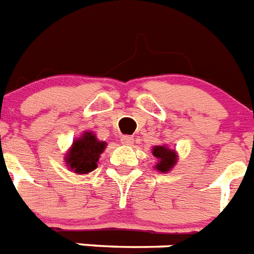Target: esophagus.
<instances>
[{
  "mask_svg": "<svg viewBox=\"0 0 254 254\" xmlns=\"http://www.w3.org/2000/svg\"><path fill=\"white\" fill-rule=\"evenodd\" d=\"M121 141L123 145H132L133 144V137L132 136H122Z\"/></svg>",
  "mask_w": 254,
  "mask_h": 254,
  "instance_id": "obj_1",
  "label": "esophagus"
}]
</instances>
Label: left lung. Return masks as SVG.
Here are the masks:
<instances>
[{"label": "left lung", "mask_w": 254, "mask_h": 254, "mask_svg": "<svg viewBox=\"0 0 254 254\" xmlns=\"http://www.w3.org/2000/svg\"><path fill=\"white\" fill-rule=\"evenodd\" d=\"M153 155L158 159V163L154 166L155 170L162 173H168L177 162V154L172 149H168L166 145L154 146Z\"/></svg>", "instance_id": "8db88e82"}]
</instances>
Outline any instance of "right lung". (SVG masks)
<instances>
[{"label": "right lung", "instance_id": "right-lung-1", "mask_svg": "<svg viewBox=\"0 0 254 254\" xmlns=\"http://www.w3.org/2000/svg\"><path fill=\"white\" fill-rule=\"evenodd\" d=\"M106 144L99 141L94 132H84L81 137L73 141L71 148L65 155V164L69 170L79 175L90 173L97 167L100 154L105 150Z\"/></svg>", "mask_w": 254, "mask_h": 254}]
</instances>
